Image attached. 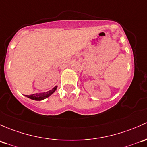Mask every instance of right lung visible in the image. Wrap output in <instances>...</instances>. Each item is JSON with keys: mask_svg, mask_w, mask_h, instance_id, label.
Here are the masks:
<instances>
[{"mask_svg": "<svg viewBox=\"0 0 147 147\" xmlns=\"http://www.w3.org/2000/svg\"><path fill=\"white\" fill-rule=\"evenodd\" d=\"M57 86H55L54 88H52L51 90H49V91L46 92V93H37V94H33V95H30V96H26V97L30 98L32 100H42L45 99V98H48L52 95L53 93L55 92V90H57Z\"/></svg>", "mask_w": 147, "mask_h": 147, "instance_id": "obj_1", "label": "right lung"}]
</instances>
